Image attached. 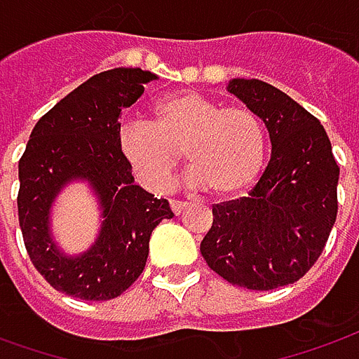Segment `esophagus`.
<instances>
[{
	"label": "esophagus",
	"instance_id": "1",
	"mask_svg": "<svg viewBox=\"0 0 359 359\" xmlns=\"http://www.w3.org/2000/svg\"><path fill=\"white\" fill-rule=\"evenodd\" d=\"M189 208V204L187 202H180V200H170V210L175 212V214H180V212H184Z\"/></svg>",
	"mask_w": 359,
	"mask_h": 359
}]
</instances>
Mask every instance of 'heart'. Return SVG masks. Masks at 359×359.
Segmentation results:
<instances>
[{"label": "heart", "mask_w": 359, "mask_h": 359, "mask_svg": "<svg viewBox=\"0 0 359 359\" xmlns=\"http://www.w3.org/2000/svg\"><path fill=\"white\" fill-rule=\"evenodd\" d=\"M123 159L151 190H167L182 151L194 187L214 196H236L262 172L267 137L262 118L245 106H226L198 94L179 92L151 106V121L119 129Z\"/></svg>", "instance_id": "1"}]
</instances>
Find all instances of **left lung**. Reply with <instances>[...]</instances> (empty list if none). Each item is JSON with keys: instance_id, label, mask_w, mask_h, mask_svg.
<instances>
[{"instance_id": "8db88e82", "label": "left lung", "mask_w": 359, "mask_h": 359, "mask_svg": "<svg viewBox=\"0 0 359 359\" xmlns=\"http://www.w3.org/2000/svg\"><path fill=\"white\" fill-rule=\"evenodd\" d=\"M228 92L262 118L271 159L248 196L212 206L200 253L231 285L271 291L320 257L336 222L340 167L320 121L285 92L255 78H233Z\"/></svg>"}]
</instances>
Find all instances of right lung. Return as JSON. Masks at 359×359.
I'll return each mask as SVG.
<instances>
[{
    "mask_svg": "<svg viewBox=\"0 0 359 359\" xmlns=\"http://www.w3.org/2000/svg\"><path fill=\"white\" fill-rule=\"evenodd\" d=\"M157 74L111 68L88 78L36 121L19 161V226L36 271L57 291L82 301L116 299L145 269L149 240L175 214L165 198L135 184L118 147L121 109ZM72 182H86L102 224L86 252L68 256L52 233V206Z\"/></svg>",
    "mask_w": 359,
    "mask_h": 359,
    "instance_id": "obj_1",
    "label": "right lung"
}]
</instances>
